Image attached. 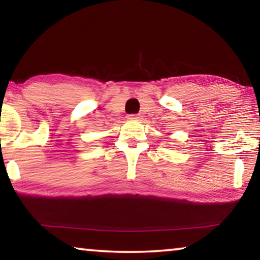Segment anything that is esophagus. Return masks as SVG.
Returning a JSON list of instances; mask_svg holds the SVG:
<instances>
[{
    "mask_svg": "<svg viewBox=\"0 0 260 260\" xmlns=\"http://www.w3.org/2000/svg\"><path fill=\"white\" fill-rule=\"evenodd\" d=\"M127 118H128V119H139V114H129V115H127Z\"/></svg>",
    "mask_w": 260,
    "mask_h": 260,
    "instance_id": "1",
    "label": "esophagus"
}]
</instances>
